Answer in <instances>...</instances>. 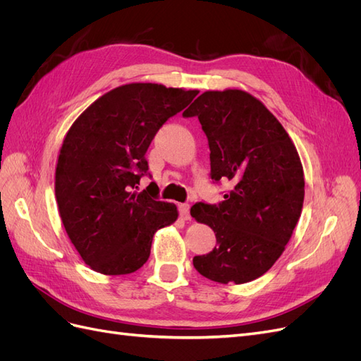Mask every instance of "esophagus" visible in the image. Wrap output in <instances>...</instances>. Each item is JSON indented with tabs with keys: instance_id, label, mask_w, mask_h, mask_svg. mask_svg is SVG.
Here are the masks:
<instances>
[{
	"instance_id": "esophagus-1",
	"label": "esophagus",
	"mask_w": 361,
	"mask_h": 361,
	"mask_svg": "<svg viewBox=\"0 0 361 361\" xmlns=\"http://www.w3.org/2000/svg\"><path fill=\"white\" fill-rule=\"evenodd\" d=\"M179 214L182 216V220H190V218H191V215H190V204L180 203L179 204Z\"/></svg>"
}]
</instances>
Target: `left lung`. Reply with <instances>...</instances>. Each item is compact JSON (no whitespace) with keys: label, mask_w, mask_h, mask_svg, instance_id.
<instances>
[{"label":"left lung","mask_w":361,"mask_h":361,"mask_svg":"<svg viewBox=\"0 0 361 361\" xmlns=\"http://www.w3.org/2000/svg\"><path fill=\"white\" fill-rule=\"evenodd\" d=\"M194 116L209 145L211 179L232 190L221 203L191 207L216 236L192 264L212 281L243 285L264 276L289 243L304 202L301 161L285 128L247 92H204L183 113Z\"/></svg>","instance_id":"8db88e82"}]
</instances>
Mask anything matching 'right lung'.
Masks as SVG:
<instances>
[{"instance_id":"obj_1","label":"right lung","mask_w":361,"mask_h":361,"mask_svg":"<svg viewBox=\"0 0 361 361\" xmlns=\"http://www.w3.org/2000/svg\"><path fill=\"white\" fill-rule=\"evenodd\" d=\"M197 90L133 82L94 101L64 137L56 169V197L66 233L82 260L105 276L143 267L152 239L178 220L173 203L159 202L146 152L158 129L182 111Z\"/></svg>"}]
</instances>
